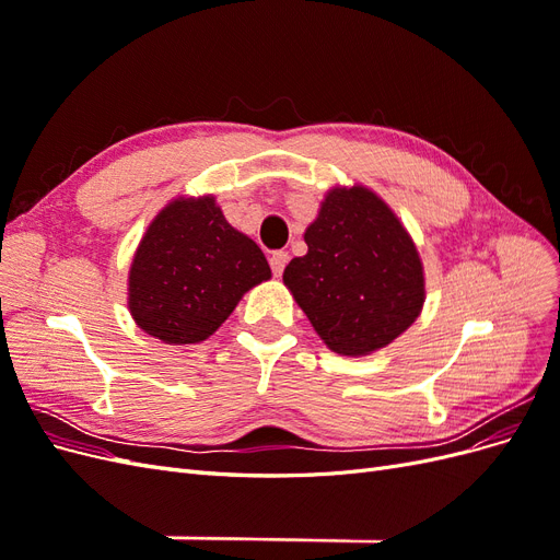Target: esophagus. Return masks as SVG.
Returning a JSON list of instances; mask_svg holds the SVG:
<instances>
[{
    "instance_id": "esophagus-1",
    "label": "esophagus",
    "mask_w": 560,
    "mask_h": 560,
    "mask_svg": "<svg viewBox=\"0 0 560 560\" xmlns=\"http://www.w3.org/2000/svg\"><path fill=\"white\" fill-rule=\"evenodd\" d=\"M287 261H290V254L282 252V249L270 254V270H273V276H278V278L282 276V270H284Z\"/></svg>"
}]
</instances>
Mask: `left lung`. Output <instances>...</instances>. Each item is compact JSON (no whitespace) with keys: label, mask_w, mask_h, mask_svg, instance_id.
Returning <instances> with one entry per match:
<instances>
[{"label":"left lung","mask_w":560,"mask_h":560,"mask_svg":"<svg viewBox=\"0 0 560 560\" xmlns=\"http://www.w3.org/2000/svg\"><path fill=\"white\" fill-rule=\"evenodd\" d=\"M303 238L308 254L287 264L282 280L334 352L369 354L413 325L425 301L422 264L376 194L329 191Z\"/></svg>","instance_id":"left-lung-1"}]
</instances>
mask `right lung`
Listing matches in <instances>:
<instances>
[{"label": "right lung", "instance_id": "1", "mask_svg": "<svg viewBox=\"0 0 560 560\" xmlns=\"http://www.w3.org/2000/svg\"><path fill=\"white\" fill-rule=\"evenodd\" d=\"M268 278L259 245L226 222L212 196L175 200L151 222L135 254L128 306L163 343H198Z\"/></svg>", "mask_w": 560, "mask_h": 560}]
</instances>
